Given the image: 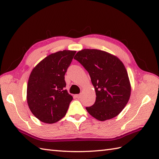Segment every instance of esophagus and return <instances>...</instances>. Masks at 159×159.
Returning a JSON list of instances; mask_svg holds the SVG:
<instances>
[{"mask_svg": "<svg viewBox=\"0 0 159 159\" xmlns=\"http://www.w3.org/2000/svg\"><path fill=\"white\" fill-rule=\"evenodd\" d=\"M75 97L76 98L79 99V98H80V94H76V95H75Z\"/></svg>", "mask_w": 159, "mask_h": 159, "instance_id": "esophagus-1", "label": "esophagus"}]
</instances>
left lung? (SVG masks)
Wrapping results in <instances>:
<instances>
[{
  "label": "left lung",
  "instance_id": "left-lung-1",
  "mask_svg": "<svg viewBox=\"0 0 159 159\" xmlns=\"http://www.w3.org/2000/svg\"><path fill=\"white\" fill-rule=\"evenodd\" d=\"M74 59L89 72L96 92V102L86 107L91 116L105 121L118 116L130 99L131 85L121 61L112 54L98 49H83Z\"/></svg>",
  "mask_w": 159,
  "mask_h": 159
}]
</instances>
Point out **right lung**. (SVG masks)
Wrapping results in <instances>:
<instances>
[{"mask_svg":"<svg viewBox=\"0 0 159 159\" xmlns=\"http://www.w3.org/2000/svg\"><path fill=\"white\" fill-rule=\"evenodd\" d=\"M76 51L52 53L42 59L30 74L26 100L31 113L46 124H54L66 116L73 98L65 89V74Z\"/></svg>","mask_w":159,"mask_h":159,"instance_id":"1","label":"right lung"}]
</instances>
